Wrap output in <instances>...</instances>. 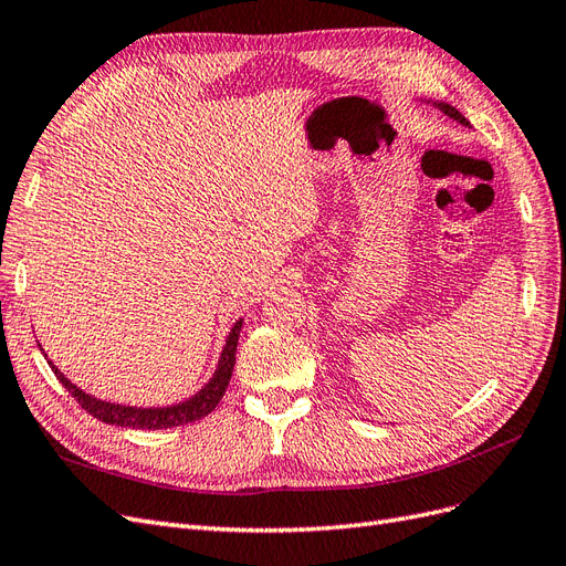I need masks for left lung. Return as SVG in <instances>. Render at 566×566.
Wrapping results in <instances>:
<instances>
[{"label": "left lung", "instance_id": "obj_1", "mask_svg": "<svg viewBox=\"0 0 566 566\" xmlns=\"http://www.w3.org/2000/svg\"><path fill=\"white\" fill-rule=\"evenodd\" d=\"M434 106H437V108H439L441 113H447L449 117L458 119V123H460V125H465V127H470V123H468V119H465V115H460V113H458V111H455L453 106H449V104H434Z\"/></svg>", "mask_w": 566, "mask_h": 566}]
</instances>
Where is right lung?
Returning <instances> with one entry per match:
<instances>
[{"label": "right lung", "instance_id": "1", "mask_svg": "<svg viewBox=\"0 0 566 566\" xmlns=\"http://www.w3.org/2000/svg\"><path fill=\"white\" fill-rule=\"evenodd\" d=\"M243 328V318H238L235 325L231 328L227 345L221 349L217 370L210 378V382L205 385L198 394H193L191 399H186L181 403H172V406H163V408H139V406H123V403H111V401H101L92 394H87L84 389H80L77 385H73L65 375L49 361L51 370L59 378V382L73 394L77 399V403L87 410L90 416H94L101 422L108 424H117V427H132V430H167V427H179V424H188L196 422L200 418H205L208 413L217 408V403L224 397V391L229 387L231 373L235 366V347H238V335H241ZM44 354V352H42Z\"/></svg>", "mask_w": 566, "mask_h": 566}]
</instances>
